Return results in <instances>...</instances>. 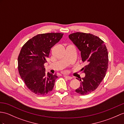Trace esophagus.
Here are the masks:
<instances>
[{"label":"esophagus","mask_w":124,"mask_h":124,"mask_svg":"<svg viewBox=\"0 0 124 124\" xmlns=\"http://www.w3.org/2000/svg\"><path fill=\"white\" fill-rule=\"evenodd\" d=\"M64 77L65 78L67 79H68V80H71L73 78L72 77H71V76H64Z\"/></svg>","instance_id":"34e87169"}]
</instances>
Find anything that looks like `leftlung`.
<instances>
[{
	"mask_svg": "<svg viewBox=\"0 0 124 124\" xmlns=\"http://www.w3.org/2000/svg\"><path fill=\"white\" fill-rule=\"evenodd\" d=\"M69 38L81 53L86 65L82 69L85 77L80 79V87L76 91L82 95L90 93L98 87L104 78L108 65V53L103 41L91 34L77 32Z\"/></svg>",
	"mask_w": 124,
	"mask_h": 124,
	"instance_id": "8db88e82",
	"label": "left lung"
}]
</instances>
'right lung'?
<instances>
[{"label":"right lung","instance_id":"right-lung-1","mask_svg":"<svg viewBox=\"0 0 124 124\" xmlns=\"http://www.w3.org/2000/svg\"><path fill=\"white\" fill-rule=\"evenodd\" d=\"M63 34H38L25 43L18 57L19 75L30 90L38 95H46L52 90L57 76L45 73L44 63L51 48L62 39Z\"/></svg>","mask_w":124,"mask_h":124}]
</instances>
